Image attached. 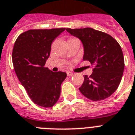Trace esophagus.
<instances>
[{
    "instance_id": "34e87169",
    "label": "esophagus",
    "mask_w": 135,
    "mask_h": 135,
    "mask_svg": "<svg viewBox=\"0 0 135 135\" xmlns=\"http://www.w3.org/2000/svg\"><path fill=\"white\" fill-rule=\"evenodd\" d=\"M67 75L68 76H70L73 75V73L71 72H67Z\"/></svg>"
}]
</instances>
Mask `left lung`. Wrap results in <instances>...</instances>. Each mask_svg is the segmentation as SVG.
Wrapping results in <instances>:
<instances>
[{"instance_id":"obj_1","label":"left lung","mask_w":135,"mask_h":135,"mask_svg":"<svg viewBox=\"0 0 135 135\" xmlns=\"http://www.w3.org/2000/svg\"><path fill=\"white\" fill-rule=\"evenodd\" d=\"M66 31L81 41L83 60L94 66L90 76H84L79 88L81 94L94 101L109 97L119 87L124 70V58L119 44L109 34L90 27L67 28Z\"/></svg>"}]
</instances>
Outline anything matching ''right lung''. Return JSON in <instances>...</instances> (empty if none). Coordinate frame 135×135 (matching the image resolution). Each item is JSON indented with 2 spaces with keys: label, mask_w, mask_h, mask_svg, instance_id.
Segmentation results:
<instances>
[{
  "label": "right lung",
  "mask_w": 135,
  "mask_h": 135,
  "mask_svg": "<svg viewBox=\"0 0 135 135\" xmlns=\"http://www.w3.org/2000/svg\"><path fill=\"white\" fill-rule=\"evenodd\" d=\"M65 28L30 30L18 36L12 51V62L18 79L36 105L52 107L61 94L65 72L45 68L56 38Z\"/></svg>",
  "instance_id": "1"
}]
</instances>
